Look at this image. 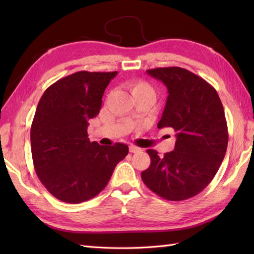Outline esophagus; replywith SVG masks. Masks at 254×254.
<instances>
[{
    "label": "esophagus",
    "mask_w": 254,
    "mask_h": 254,
    "mask_svg": "<svg viewBox=\"0 0 254 254\" xmlns=\"http://www.w3.org/2000/svg\"><path fill=\"white\" fill-rule=\"evenodd\" d=\"M128 149H130L131 153H137V152H141V148L135 146V145H130V147H128Z\"/></svg>",
    "instance_id": "34e87169"
}]
</instances>
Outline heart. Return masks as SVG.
<instances>
[{
  "label": "heart",
  "mask_w": 254,
  "mask_h": 254,
  "mask_svg": "<svg viewBox=\"0 0 254 254\" xmlns=\"http://www.w3.org/2000/svg\"><path fill=\"white\" fill-rule=\"evenodd\" d=\"M130 89L134 98H156V91L150 84L144 80H134L130 84Z\"/></svg>",
  "instance_id": "1"
}]
</instances>
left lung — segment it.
I'll return each mask as SVG.
<instances>
[{
	"label": "left lung",
	"mask_w": 254,
	"mask_h": 254,
	"mask_svg": "<svg viewBox=\"0 0 254 254\" xmlns=\"http://www.w3.org/2000/svg\"><path fill=\"white\" fill-rule=\"evenodd\" d=\"M163 82L168 97L158 128L172 127L175 149L159 157L147 149L150 165L141 176L146 187L169 201L196 195L216 175L228 145L224 108L206 80L182 67L147 69Z\"/></svg>",
	"instance_id": "8db88e82"
}]
</instances>
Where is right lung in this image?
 <instances>
[{
	"label": "right lung",
	"mask_w": 254,
	"mask_h": 254,
	"mask_svg": "<svg viewBox=\"0 0 254 254\" xmlns=\"http://www.w3.org/2000/svg\"><path fill=\"white\" fill-rule=\"evenodd\" d=\"M118 72L80 71L59 79L42 95L30 130L36 174L53 196L77 204L95 197L109 182L127 145L90 142L87 127Z\"/></svg>",
	"instance_id": "right-lung-1"
}]
</instances>
